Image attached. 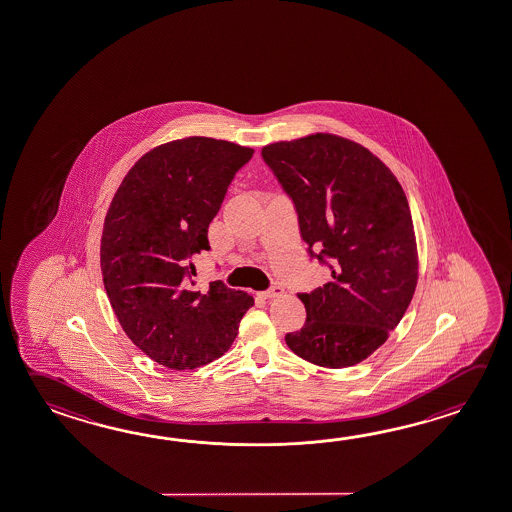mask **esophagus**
<instances>
[{
  "label": "esophagus",
  "instance_id": "34e87169",
  "mask_svg": "<svg viewBox=\"0 0 512 512\" xmlns=\"http://www.w3.org/2000/svg\"><path fill=\"white\" fill-rule=\"evenodd\" d=\"M284 293V288L279 286V284H275V286H271L270 290L264 291V297L266 299H275V297H280Z\"/></svg>",
  "mask_w": 512,
  "mask_h": 512
}]
</instances>
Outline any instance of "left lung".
<instances>
[{
    "mask_svg": "<svg viewBox=\"0 0 512 512\" xmlns=\"http://www.w3.org/2000/svg\"><path fill=\"white\" fill-rule=\"evenodd\" d=\"M290 195L302 241L333 280L299 293L306 324L286 335L317 366H355L386 342L415 295L418 253L404 190L367 148L311 134L262 148Z\"/></svg>",
    "mask_w": 512,
    "mask_h": 512,
    "instance_id": "left-lung-1",
    "label": "left lung"
}]
</instances>
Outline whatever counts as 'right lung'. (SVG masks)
<instances>
[{"instance_id": "1", "label": "right lung", "mask_w": 512, "mask_h": 512, "mask_svg": "<svg viewBox=\"0 0 512 512\" xmlns=\"http://www.w3.org/2000/svg\"><path fill=\"white\" fill-rule=\"evenodd\" d=\"M253 148L212 137L155 146L125 175L101 237V273L121 328L170 369L222 357L253 297L210 282L195 286V253L210 250L208 226Z\"/></svg>"}]
</instances>
